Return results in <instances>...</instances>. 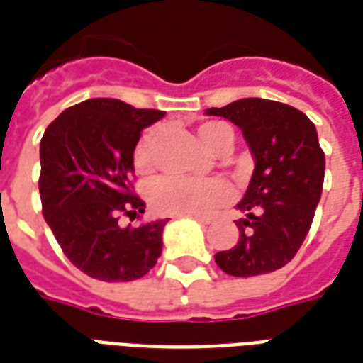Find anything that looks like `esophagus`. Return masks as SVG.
I'll return each mask as SVG.
<instances>
[{
	"instance_id": "esophagus-1",
	"label": "esophagus",
	"mask_w": 363,
	"mask_h": 363,
	"mask_svg": "<svg viewBox=\"0 0 363 363\" xmlns=\"http://www.w3.org/2000/svg\"><path fill=\"white\" fill-rule=\"evenodd\" d=\"M194 220H198L199 224H211V222H213V218H211V216H199V215H196V216H192Z\"/></svg>"
}]
</instances>
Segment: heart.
<instances>
[{"instance_id": "heart-1", "label": "heart", "mask_w": 363, "mask_h": 363, "mask_svg": "<svg viewBox=\"0 0 363 363\" xmlns=\"http://www.w3.org/2000/svg\"><path fill=\"white\" fill-rule=\"evenodd\" d=\"M199 137L213 152L233 147V130L224 122L209 121L199 125ZM158 130L143 133L135 147L133 162L141 173L156 165ZM150 203L162 215H207L232 198V188L222 179H190V177H164L148 190Z\"/></svg>"}]
</instances>
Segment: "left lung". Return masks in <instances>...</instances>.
I'll use <instances>...</instances> for the list:
<instances>
[{
	"instance_id": "1",
	"label": "left lung",
	"mask_w": 363,
	"mask_h": 363,
	"mask_svg": "<svg viewBox=\"0 0 363 363\" xmlns=\"http://www.w3.org/2000/svg\"><path fill=\"white\" fill-rule=\"evenodd\" d=\"M207 115L238 125L254 156L252 179L238 209V245L215 254L233 277H256L284 267L305 241L320 201L326 158L315 124L286 104L238 99Z\"/></svg>"
}]
</instances>
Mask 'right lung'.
Returning a JSON list of instances; mask_svg holds the SVG:
<instances>
[{
	"label": "right lung",
	"instance_id": "obj_1",
	"mask_svg": "<svg viewBox=\"0 0 363 363\" xmlns=\"http://www.w3.org/2000/svg\"><path fill=\"white\" fill-rule=\"evenodd\" d=\"M165 111L135 109L121 99H86L45 130L39 147L43 216L75 267L92 279H141L162 254L167 224L122 228L121 215L145 213L133 194V150L143 128Z\"/></svg>",
	"mask_w": 363,
	"mask_h": 363
}]
</instances>
